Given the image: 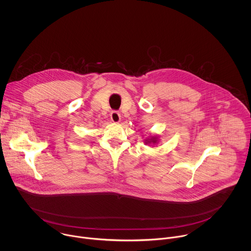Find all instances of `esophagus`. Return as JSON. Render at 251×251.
<instances>
[{"label": "esophagus", "mask_w": 251, "mask_h": 251, "mask_svg": "<svg viewBox=\"0 0 251 251\" xmlns=\"http://www.w3.org/2000/svg\"><path fill=\"white\" fill-rule=\"evenodd\" d=\"M110 118L113 123H119L121 121V114L118 111H112L110 114Z\"/></svg>", "instance_id": "esophagus-1"}]
</instances>
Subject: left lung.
<instances>
[{"label": "left lung", "mask_w": 251, "mask_h": 251, "mask_svg": "<svg viewBox=\"0 0 251 251\" xmlns=\"http://www.w3.org/2000/svg\"><path fill=\"white\" fill-rule=\"evenodd\" d=\"M147 142H149V143H152L155 144L156 143V137H151L149 141H147Z\"/></svg>", "instance_id": "1"}]
</instances>
